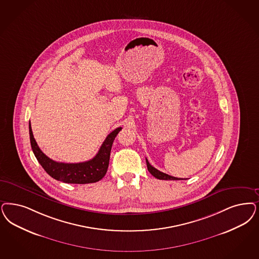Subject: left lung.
Wrapping results in <instances>:
<instances>
[{
  "instance_id": "8db88e82",
  "label": "left lung",
  "mask_w": 259,
  "mask_h": 259,
  "mask_svg": "<svg viewBox=\"0 0 259 259\" xmlns=\"http://www.w3.org/2000/svg\"><path fill=\"white\" fill-rule=\"evenodd\" d=\"M146 165H147V169L151 173L152 175L155 177V178L159 179V180H183L181 178H176V177H173V176H170L168 174H165L163 172H161L160 170L156 169L155 167H153L151 164L149 163L148 160L146 159Z\"/></svg>"
}]
</instances>
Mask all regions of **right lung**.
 I'll return each instance as SVG.
<instances>
[{
	"label": "right lung",
	"instance_id": "obj_1",
	"mask_svg": "<svg viewBox=\"0 0 259 259\" xmlns=\"http://www.w3.org/2000/svg\"><path fill=\"white\" fill-rule=\"evenodd\" d=\"M120 130L121 127H118L108 135L107 138L99 148L98 154L92 160L77 163L58 162L46 156L37 145L32 134L30 122L29 139L32 151L35 155L37 161H39V163L51 177L67 184L84 185L98 182L105 176L109 165L113 142Z\"/></svg>",
	"mask_w": 259,
	"mask_h": 259
}]
</instances>
